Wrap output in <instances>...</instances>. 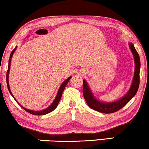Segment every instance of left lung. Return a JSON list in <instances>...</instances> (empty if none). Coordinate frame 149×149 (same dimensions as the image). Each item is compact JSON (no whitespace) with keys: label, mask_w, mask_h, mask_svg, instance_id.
<instances>
[{"label":"left lung","mask_w":149,"mask_h":149,"mask_svg":"<svg viewBox=\"0 0 149 149\" xmlns=\"http://www.w3.org/2000/svg\"><path fill=\"white\" fill-rule=\"evenodd\" d=\"M130 48L131 49L132 54L134 55V61H135V72H134V76L132 81V86L130 87V90L127 93L125 96L122 97L121 99L118 101L114 102L111 103H104L101 102L93 97V95L89 88L88 85L86 81L83 80V94L84 96L87 105L91 108V109L98 111L100 113H113L115 112L119 111L123 107L127 104L131 100L132 97L136 95L137 92L138 87L140 84V57L138 55L137 51L136 50L134 45L132 43L129 44Z\"/></svg>","instance_id":"left-lung-1"}]
</instances>
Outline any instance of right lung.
Wrapping results in <instances>:
<instances>
[{"instance_id":"add662e5","label":"right lung","mask_w":149,"mask_h":149,"mask_svg":"<svg viewBox=\"0 0 149 149\" xmlns=\"http://www.w3.org/2000/svg\"><path fill=\"white\" fill-rule=\"evenodd\" d=\"M16 48H17V47H15L13 51H12L11 53V55H10V58H9V66H8V69H7V84L8 89H9V92H10V93H11V95H12V93H11V91H10V89H9V79H8V78H9V69H10V65H11V58H12V56H13V54L14 52H15V49ZM71 77H69V78L67 79L65 81H64L62 84L61 85L60 89H59L58 94H57L56 98H55V100H54V101L53 102V103L49 106V107L47 108V109H45V110H43V111H30V110L26 109H25V108H24L23 107H22V106L20 105L21 106V107L23 108V109L25 110L26 111H27L28 113H29L32 114V115H46V114L51 113V112L54 111V109H56V108L57 107V106H58L59 102H60L61 97H62V95L63 91H64V89H65V87H66L67 83H68L69 81H70V79ZM12 96H13V95H12ZM14 99H15V98H14ZM16 102H17V101H16Z\"/></svg>"}]
</instances>
